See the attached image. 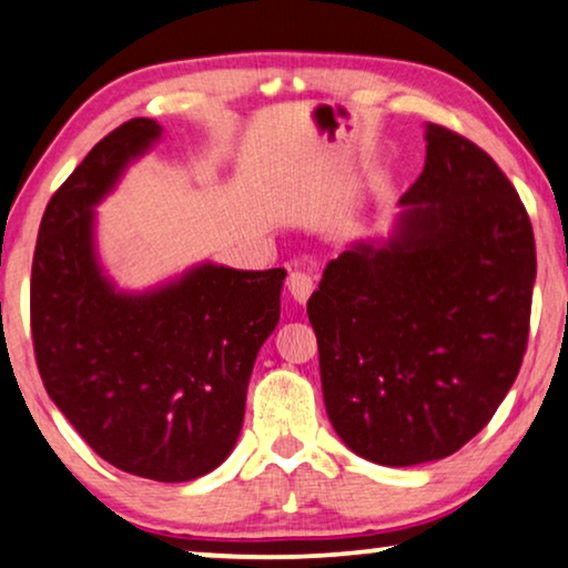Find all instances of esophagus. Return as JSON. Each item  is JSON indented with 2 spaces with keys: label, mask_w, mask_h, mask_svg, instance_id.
<instances>
[{
  "label": "esophagus",
  "mask_w": 568,
  "mask_h": 568,
  "mask_svg": "<svg viewBox=\"0 0 568 568\" xmlns=\"http://www.w3.org/2000/svg\"><path fill=\"white\" fill-rule=\"evenodd\" d=\"M287 293L295 303H306L314 293V281L306 273H291L287 275Z\"/></svg>",
  "instance_id": "obj_1"
}]
</instances>
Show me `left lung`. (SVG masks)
Listing matches in <instances>:
<instances>
[{
	"instance_id": "obj_1",
	"label": "left lung",
	"mask_w": 568,
	"mask_h": 568,
	"mask_svg": "<svg viewBox=\"0 0 568 568\" xmlns=\"http://www.w3.org/2000/svg\"><path fill=\"white\" fill-rule=\"evenodd\" d=\"M386 239H357L308 298L326 414L349 450L419 466L481 433L520 373L535 283L527 211L497 162L425 125Z\"/></svg>"
}]
</instances>
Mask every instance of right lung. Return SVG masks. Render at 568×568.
<instances>
[{
    "instance_id": "obj_1",
    "label": "right lung",
    "mask_w": 568,
    "mask_h": 568,
    "mask_svg": "<svg viewBox=\"0 0 568 568\" xmlns=\"http://www.w3.org/2000/svg\"><path fill=\"white\" fill-rule=\"evenodd\" d=\"M159 139L162 125L133 118L55 190L38 231L30 326L48 396L84 443L125 474L180 484L234 450L285 270L201 262L146 291L110 281L94 207Z\"/></svg>"
}]
</instances>
